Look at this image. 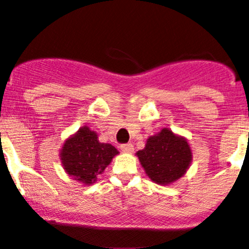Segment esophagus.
<instances>
[{
	"label": "esophagus",
	"mask_w": 249,
	"mask_h": 249,
	"mask_svg": "<svg viewBox=\"0 0 249 249\" xmlns=\"http://www.w3.org/2000/svg\"><path fill=\"white\" fill-rule=\"evenodd\" d=\"M120 148H122L123 152L131 153L132 151H134V145H132V143H123V145L120 146Z\"/></svg>",
	"instance_id": "1"
}]
</instances>
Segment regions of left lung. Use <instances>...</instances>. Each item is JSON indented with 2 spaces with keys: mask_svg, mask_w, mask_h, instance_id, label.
Segmentation results:
<instances>
[{
  "mask_svg": "<svg viewBox=\"0 0 249 249\" xmlns=\"http://www.w3.org/2000/svg\"><path fill=\"white\" fill-rule=\"evenodd\" d=\"M141 166L152 182L167 185L183 177L192 163V150L187 139L164 127L150 136L143 150L136 152Z\"/></svg>",
  "mask_w": 249,
  "mask_h": 249,
  "instance_id": "obj_1",
  "label": "left lung"
}]
</instances>
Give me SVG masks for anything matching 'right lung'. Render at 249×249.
Here are the masks:
<instances>
[{"mask_svg":"<svg viewBox=\"0 0 249 249\" xmlns=\"http://www.w3.org/2000/svg\"><path fill=\"white\" fill-rule=\"evenodd\" d=\"M118 153L110 143L99 142L97 132L82 126L65 141L60 151V160L69 176L89 185L96 182Z\"/></svg>","mask_w":249,"mask_h":249,"instance_id":"1","label":"right lung"}]
</instances>
